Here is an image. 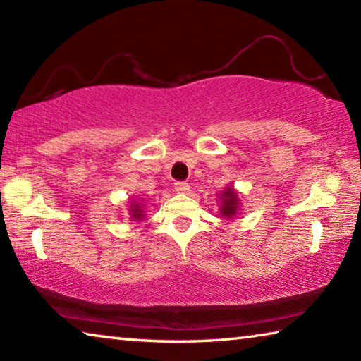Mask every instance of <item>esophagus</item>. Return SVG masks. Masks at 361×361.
<instances>
[{
  "label": "esophagus",
  "instance_id": "obj_1",
  "mask_svg": "<svg viewBox=\"0 0 361 361\" xmlns=\"http://www.w3.org/2000/svg\"><path fill=\"white\" fill-rule=\"evenodd\" d=\"M175 191L180 192V194H186V192H189V185L185 181H176L175 183Z\"/></svg>",
  "mask_w": 361,
  "mask_h": 361
}]
</instances>
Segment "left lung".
<instances>
[{"instance_id":"1","label":"left lung","mask_w":361,"mask_h":361,"mask_svg":"<svg viewBox=\"0 0 361 361\" xmlns=\"http://www.w3.org/2000/svg\"><path fill=\"white\" fill-rule=\"evenodd\" d=\"M219 212H221V216L224 218H234L239 212V195L234 191V188H226L224 191L219 194Z\"/></svg>"}]
</instances>
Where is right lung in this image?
<instances>
[{
	"label": "right lung",
	"mask_w": 361,
	"mask_h": 361,
	"mask_svg": "<svg viewBox=\"0 0 361 361\" xmlns=\"http://www.w3.org/2000/svg\"><path fill=\"white\" fill-rule=\"evenodd\" d=\"M130 216L135 219V221H142L145 218V213H143V204L142 202H137V200H130Z\"/></svg>",
	"instance_id": "1"
}]
</instances>
